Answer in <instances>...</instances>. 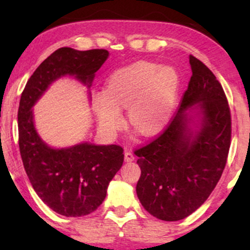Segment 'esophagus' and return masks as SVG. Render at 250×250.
I'll use <instances>...</instances> for the list:
<instances>
[{
	"instance_id": "34e87169",
	"label": "esophagus",
	"mask_w": 250,
	"mask_h": 250,
	"mask_svg": "<svg viewBox=\"0 0 250 250\" xmlns=\"http://www.w3.org/2000/svg\"><path fill=\"white\" fill-rule=\"evenodd\" d=\"M134 159H135V155H134L133 151H131L130 149H125V161L131 162V161H134Z\"/></svg>"
}]
</instances>
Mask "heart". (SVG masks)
Masks as SVG:
<instances>
[{
    "instance_id": "obj_1",
    "label": "heart",
    "mask_w": 250,
    "mask_h": 250,
    "mask_svg": "<svg viewBox=\"0 0 250 250\" xmlns=\"http://www.w3.org/2000/svg\"><path fill=\"white\" fill-rule=\"evenodd\" d=\"M180 76L171 65L137 61L109 76L104 93H99L94 110L99 127L114 133L122 123L120 109L128 108L130 125L143 135L160 130L176 103Z\"/></svg>"
}]
</instances>
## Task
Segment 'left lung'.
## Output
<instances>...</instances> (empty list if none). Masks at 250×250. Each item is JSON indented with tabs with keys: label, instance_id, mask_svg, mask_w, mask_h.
Instances as JSON below:
<instances>
[{
	"label": "left lung",
	"instance_id": "8db88e82",
	"mask_svg": "<svg viewBox=\"0 0 250 250\" xmlns=\"http://www.w3.org/2000/svg\"><path fill=\"white\" fill-rule=\"evenodd\" d=\"M193 75L168 127L136 149L141 176L136 194L156 219L193 214L216 187L230 147L231 119L222 85L206 64L189 56Z\"/></svg>",
	"mask_w": 250,
	"mask_h": 250
}]
</instances>
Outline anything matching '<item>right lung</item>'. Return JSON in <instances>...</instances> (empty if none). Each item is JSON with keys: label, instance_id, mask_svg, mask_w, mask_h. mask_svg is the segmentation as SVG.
I'll use <instances>...</instances> for the list:
<instances>
[{"label": "right lung", "instance_id": "obj_1", "mask_svg": "<svg viewBox=\"0 0 250 250\" xmlns=\"http://www.w3.org/2000/svg\"><path fill=\"white\" fill-rule=\"evenodd\" d=\"M108 56L104 49L60 48L34 71L20 100L19 146L25 173L40 199L63 216H84L96 210L105 199L109 182L122 167L123 148L90 142L50 147L37 133L33 107L61 77L73 76L89 90Z\"/></svg>", "mask_w": 250, "mask_h": 250}]
</instances>
